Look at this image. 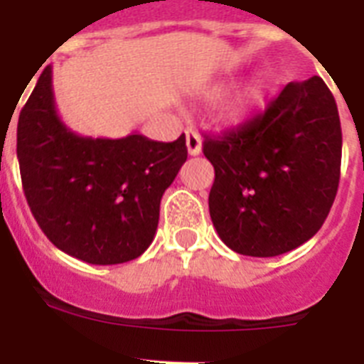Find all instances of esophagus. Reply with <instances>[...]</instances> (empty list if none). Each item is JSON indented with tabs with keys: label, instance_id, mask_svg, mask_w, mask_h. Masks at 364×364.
I'll return each mask as SVG.
<instances>
[{
	"label": "esophagus",
	"instance_id": "34e87169",
	"mask_svg": "<svg viewBox=\"0 0 364 364\" xmlns=\"http://www.w3.org/2000/svg\"><path fill=\"white\" fill-rule=\"evenodd\" d=\"M185 136H187V149L188 155H200L201 154V139L194 129L185 131Z\"/></svg>",
	"mask_w": 364,
	"mask_h": 364
}]
</instances>
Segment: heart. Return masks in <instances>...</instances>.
Segmentation results:
<instances>
[{
	"label": "heart",
	"instance_id": "heart-1",
	"mask_svg": "<svg viewBox=\"0 0 364 364\" xmlns=\"http://www.w3.org/2000/svg\"><path fill=\"white\" fill-rule=\"evenodd\" d=\"M229 88L228 83L220 85L215 88L216 94H224ZM267 100V81L264 79H253L246 87L231 97V102L225 105L224 120L229 124H244L250 118L257 114L259 109L264 105Z\"/></svg>",
	"mask_w": 364,
	"mask_h": 364
}]
</instances>
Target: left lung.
Segmentation results:
<instances>
[{
  "mask_svg": "<svg viewBox=\"0 0 364 364\" xmlns=\"http://www.w3.org/2000/svg\"><path fill=\"white\" fill-rule=\"evenodd\" d=\"M215 166L209 213L225 246L276 257L313 237L328 218L341 177L343 131L335 97L313 75L224 136H205Z\"/></svg>",
  "mask_w": 364,
  "mask_h": 364,
  "instance_id": "left-lung-1",
  "label": "left lung"
}]
</instances>
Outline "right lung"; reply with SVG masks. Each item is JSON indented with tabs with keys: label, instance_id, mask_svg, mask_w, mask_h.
I'll use <instances>...</instances> for the list:
<instances>
[{
	"label": "right lung",
	"instance_id": "add662e5",
	"mask_svg": "<svg viewBox=\"0 0 364 364\" xmlns=\"http://www.w3.org/2000/svg\"><path fill=\"white\" fill-rule=\"evenodd\" d=\"M16 154L27 203L46 237L90 264H120L154 240L161 198L187 161V146L185 135L157 142L139 133H73L57 114L46 66L18 118Z\"/></svg>",
	"mask_w": 364,
	"mask_h": 364
}]
</instances>
